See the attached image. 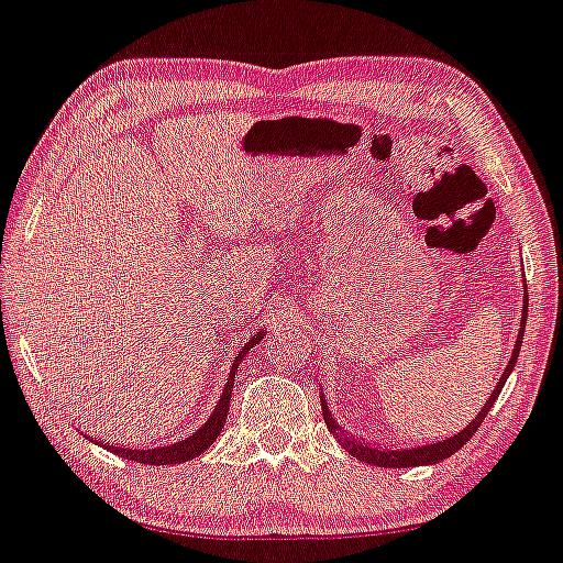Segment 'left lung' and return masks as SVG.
<instances>
[{
	"label": "left lung",
	"instance_id": "1",
	"mask_svg": "<svg viewBox=\"0 0 563 563\" xmlns=\"http://www.w3.org/2000/svg\"><path fill=\"white\" fill-rule=\"evenodd\" d=\"M525 324H528V283H525L522 319H519V334H517V343H515V351H511L509 364H507V368H504L501 379L496 382L494 393L488 395V400H486V405H483V408H481L478 416H475L473 421L465 426V429L457 431V433H452V437L439 439V441H431V444H421V446H400V450H397V446H389V450H384V446H379V444H368V441L353 437V433H347V431L343 429V426H340V423L332 418L330 408H327L324 395H319V400H322V410H324L322 416H324L327 429H330L332 437L340 441V446H343V450H345L347 454H351V457L361 460V462H368V465H379V467H418V465H437V462L452 457L454 452L462 450V446H465L467 441L473 439V433L481 429L483 421H486L488 410L494 408L496 397H499L501 387H504V384H507L511 368H515L517 358H519V347H522V338H525Z\"/></svg>",
	"mask_w": 563,
	"mask_h": 563
}]
</instances>
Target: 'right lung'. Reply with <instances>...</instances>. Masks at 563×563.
Returning <instances> with one entry per match:
<instances>
[{
	"label": "right lung",
	"mask_w": 563,
	"mask_h": 563,
	"mask_svg": "<svg viewBox=\"0 0 563 563\" xmlns=\"http://www.w3.org/2000/svg\"><path fill=\"white\" fill-rule=\"evenodd\" d=\"M262 334H265V332L260 330L236 353V361H233V366H231V376H229V382H225L223 395H220L216 410H212L208 421L199 426L195 433H189L187 439H179V441H174V444H163V446H145V450H142V446L109 444V441H96V444L103 446V450L113 452V454H119V457H126V460H132V462H142V465H181V462H187L191 457H197V454H202L212 444V441L220 437V431H223L225 416H229V408H231L233 379H236L239 364H241V361H244V355L252 351L254 345L260 343Z\"/></svg>",
	"instance_id": "right-lung-1"
}]
</instances>
